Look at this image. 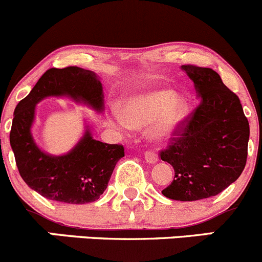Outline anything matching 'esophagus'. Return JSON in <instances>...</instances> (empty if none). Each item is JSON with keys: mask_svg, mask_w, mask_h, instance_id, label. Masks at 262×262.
I'll list each match as a JSON object with an SVG mask.
<instances>
[{"mask_svg": "<svg viewBox=\"0 0 262 262\" xmlns=\"http://www.w3.org/2000/svg\"><path fill=\"white\" fill-rule=\"evenodd\" d=\"M145 160L150 164H154L158 162V155L154 151H146L145 152Z\"/></svg>", "mask_w": 262, "mask_h": 262, "instance_id": "34e87169", "label": "esophagus"}]
</instances>
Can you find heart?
I'll return each mask as SVG.
<instances>
[{
  "label": "heart",
  "instance_id": "obj_1",
  "mask_svg": "<svg viewBox=\"0 0 262 262\" xmlns=\"http://www.w3.org/2000/svg\"><path fill=\"white\" fill-rule=\"evenodd\" d=\"M190 104L173 90L159 89L135 94L123 100V111L112 108L108 116L111 126L121 134H130L134 127H149L157 141L174 136L190 116Z\"/></svg>",
  "mask_w": 262,
  "mask_h": 262
}]
</instances>
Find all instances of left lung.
<instances>
[{
    "label": "left lung",
    "instance_id": "left-lung-1",
    "mask_svg": "<svg viewBox=\"0 0 262 262\" xmlns=\"http://www.w3.org/2000/svg\"><path fill=\"white\" fill-rule=\"evenodd\" d=\"M200 104L160 158L174 169V180L162 191L168 199L196 201L215 196L238 180L247 160L250 125L239 98L218 72L183 64Z\"/></svg>",
    "mask_w": 262,
    "mask_h": 262
}]
</instances>
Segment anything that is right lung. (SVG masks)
<instances>
[{
    "label": "right lung",
    "mask_w": 262,
    "mask_h": 262,
    "mask_svg": "<svg viewBox=\"0 0 262 262\" xmlns=\"http://www.w3.org/2000/svg\"><path fill=\"white\" fill-rule=\"evenodd\" d=\"M49 97H66L102 113L103 86L97 74L76 66L49 69L32 92L20 100L14 112L10 145L24 182L43 198L66 204H88L98 200L107 188L116 164L125 150L122 145L93 139L86 125L76 145L63 155H52L34 141L32 127L35 108Z\"/></svg>",
    "instance_id": "obj_1"
}]
</instances>
